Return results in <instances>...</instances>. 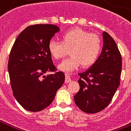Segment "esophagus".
<instances>
[{"label": "esophagus", "mask_w": 131, "mask_h": 131, "mask_svg": "<svg viewBox=\"0 0 131 131\" xmlns=\"http://www.w3.org/2000/svg\"><path fill=\"white\" fill-rule=\"evenodd\" d=\"M71 81V79L70 78V76L68 74H66L65 75V82L66 83H69Z\"/></svg>", "instance_id": "esophagus-1"}]
</instances>
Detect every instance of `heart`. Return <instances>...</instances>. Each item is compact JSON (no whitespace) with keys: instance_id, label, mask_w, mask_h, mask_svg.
Returning a JSON list of instances; mask_svg holds the SVG:
<instances>
[{"instance_id":"heart-1","label":"heart","mask_w":131,"mask_h":131,"mask_svg":"<svg viewBox=\"0 0 131 131\" xmlns=\"http://www.w3.org/2000/svg\"><path fill=\"white\" fill-rule=\"evenodd\" d=\"M101 40L97 35L75 28L64 33L61 42L51 40L48 50L56 60L62 58L70 49L69 58L64 60L59 68L63 71H72L82 64L88 67L96 61L101 51Z\"/></svg>"}]
</instances>
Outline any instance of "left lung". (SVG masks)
<instances>
[{"label": "left lung", "mask_w": 131, "mask_h": 131, "mask_svg": "<svg viewBox=\"0 0 131 131\" xmlns=\"http://www.w3.org/2000/svg\"><path fill=\"white\" fill-rule=\"evenodd\" d=\"M104 45L100 56L91 68L79 73L80 91L74 96L78 107L86 113H96L110 104L119 86L122 56L115 42L103 32Z\"/></svg>", "instance_id": "obj_1"}]
</instances>
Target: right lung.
Wrapping results in <instances>:
<instances>
[{
	"mask_svg": "<svg viewBox=\"0 0 131 131\" xmlns=\"http://www.w3.org/2000/svg\"><path fill=\"white\" fill-rule=\"evenodd\" d=\"M59 31L54 25L29 26L17 37L10 51L8 71L13 94L29 111L47 107L64 82V73L57 71L48 50V44ZM47 72L52 73L44 76Z\"/></svg>",
	"mask_w": 131,
	"mask_h": 131,
	"instance_id": "right-lung-1",
	"label": "right lung"
}]
</instances>
